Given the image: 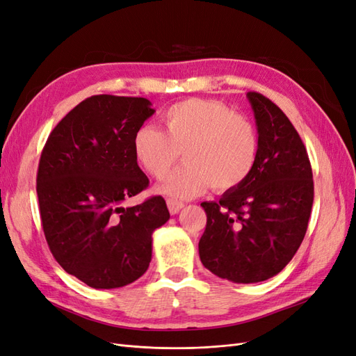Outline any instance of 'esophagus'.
Masks as SVG:
<instances>
[{"label":"esophagus","mask_w":356,"mask_h":356,"mask_svg":"<svg viewBox=\"0 0 356 356\" xmlns=\"http://www.w3.org/2000/svg\"><path fill=\"white\" fill-rule=\"evenodd\" d=\"M166 204H168V209L172 215L178 213L182 208H184V203L182 202H178V200H174V199H168L166 200Z\"/></svg>","instance_id":"obj_1"}]
</instances>
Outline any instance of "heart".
<instances>
[{
    "mask_svg": "<svg viewBox=\"0 0 356 356\" xmlns=\"http://www.w3.org/2000/svg\"><path fill=\"white\" fill-rule=\"evenodd\" d=\"M165 132L145 124L134 135V154L148 175L161 181L182 153L186 163L160 193L190 199L209 186L215 191L241 187L258 157L255 126L222 102L191 98L174 104L161 115Z\"/></svg>",
    "mask_w": 356,
    "mask_h": 356,
    "instance_id": "b5f03b06",
    "label": "heart"
}]
</instances>
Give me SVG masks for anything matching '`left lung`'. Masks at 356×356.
I'll use <instances>...</instances> for the list:
<instances>
[{
	"label": "left lung",
	"mask_w": 356,
	"mask_h": 356,
	"mask_svg": "<svg viewBox=\"0 0 356 356\" xmlns=\"http://www.w3.org/2000/svg\"><path fill=\"white\" fill-rule=\"evenodd\" d=\"M257 132L252 174L220 202H203L207 229L199 241L202 264L221 279L254 284L277 275L305 239L314 203L306 147L276 104L248 92Z\"/></svg>",
	"instance_id": "obj_1"
}]
</instances>
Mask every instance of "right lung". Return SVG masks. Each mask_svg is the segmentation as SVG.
<instances>
[{"label":"right lung","mask_w":356,"mask_h":356,"mask_svg":"<svg viewBox=\"0 0 356 356\" xmlns=\"http://www.w3.org/2000/svg\"><path fill=\"white\" fill-rule=\"evenodd\" d=\"M153 114L145 98L90 96L62 118L42 148V232L63 270L92 288H120L141 277L152 261L153 232L170 217L161 196L123 207L148 187L134 135Z\"/></svg>","instance_id":"1"}]
</instances>
